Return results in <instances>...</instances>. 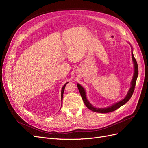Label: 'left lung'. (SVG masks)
<instances>
[{
	"mask_svg": "<svg viewBox=\"0 0 148 148\" xmlns=\"http://www.w3.org/2000/svg\"><path fill=\"white\" fill-rule=\"evenodd\" d=\"M131 54H132V61L134 62V73L131 82V87L128 91L127 95H126L125 97L122 101L117 102V103H115L112 105H111V106L108 107L107 108H97L94 107L93 105H91L87 100V97H86V92L85 90H84V88L80 85L79 84H77V87H78V88L79 91L81 96L82 97V99L84 103H85V105H86V107L88 109H90V110L93 111L94 112H100V113H108V112L114 111L116 110L117 109H118L119 108H120L122 106V105L125 104L130 99V98L131 97V96L134 93V91L136 81H137L138 74V69L137 62V61L135 59L134 57L132 49L131 51Z\"/></svg>",
	"mask_w": 148,
	"mask_h": 148,
	"instance_id": "obj_1",
	"label": "left lung"
}]
</instances>
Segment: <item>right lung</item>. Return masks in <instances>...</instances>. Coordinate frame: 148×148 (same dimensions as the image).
Segmentation results:
<instances>
[{
	"label": "right lung",
	"mask_w": 148,
	"mask_h": 148,
	"mask_svg": "<svg viewBox=\"0 0 148 148\" xmlns=\"http://www.w3.org/2000/svg\"><path fill=\"white\" fill-rule=\"evenodd\" d=\"M68 82H67V83H66L64 86H63V87H62V90H61V101L62 102V96H63V93H64V88H65V87H66V84H67Z\"/></svg>",
	"instance_id": "obj_1"
}]
</instances>
